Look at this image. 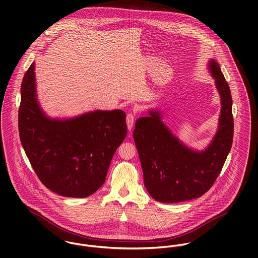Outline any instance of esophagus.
<instances>
[{"label": "esophagus", "instance_id": "obj_1", "mask_svg": "<svg viewBox=\"0 0 258 258\" xmlns=\"http://www.w3.org/2000/svg\"><path fill=\"white\" fill-rule=\"evenodd\" d=\"M135 118H136V114L135 113L130 112V113L127 114V116H126V123H127V127H128L129 130H131V128L133 127Z\"/></svg>", "mask_w": 258, "mask_h": 258}]
</instances>
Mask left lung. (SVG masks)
I'll return each instance as SVG.
<instances>
[{"mask_svg":"<svg viewBox=\"0 0 258 258\" xmlns=\"http://www.w3.org/2000/svg\"><path fill=\"white\" fill-rule=\"evenodd\" d=\"M209 67L221 94V110L219 131L206 151L199 153L184 147L157 111L136 121L133 137L144 183L158 202L181 203L202 197L215 184L230 151L233 138L230 89L218 62L213 59Z\"/></svg>","mask_w":258,"mask_h":258,"instance_id":"8db88e82","label":"left lung"}]
</instances>
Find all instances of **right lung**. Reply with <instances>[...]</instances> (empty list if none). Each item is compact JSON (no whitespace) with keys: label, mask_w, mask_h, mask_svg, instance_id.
<instances>
[{"label":"right lung","mask_w":258,"mask_h":258,"mask_svg":"<svg viewBox=\"0 0 258 258\" xmlns=\"http://www.w3.org/2000/svg\"><path fill=\"white\" fill-rule=\"evenodd\" d=\"M35 66L21 86L19 133L38 179L63 197L86 198L105 182L111 160L127 134L122 110H96L70 120H51L36 98Z\"/></svg>","instance_id":"add662e5"}]
</instances>
